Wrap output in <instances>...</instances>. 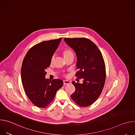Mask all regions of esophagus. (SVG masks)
I'll return each instance as SVG.
<instances>
[{
  "label": "esophagus",
  "instance_id": "esophagus-1",
  "mask_svg": "<svg viewBox=\"0 0 135 135\" xmlns=\"http://www.w3.org/2000/svg\"><path fill=\"white\" fill-rule=\"evenodd\" d=\"M71 82L70 81H68V80H64V85H66V84H70Z\"/></svg>",
  "mask_w": 135,
  "mask_h": 135
}]
</instances>
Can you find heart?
I'll return each instance as SVG.
<instances>
[{
    "label": "heart",
    "instance_id": "heart-1",
    "mask_svg": "<svg viewBox=\"0 0 135 135\" xmlns=\"http://www.w3.org/2000/svg\"><path fill=\"white\" fill-rule=\"evenodd\" d=\"M62 54L64 55V58H66V57L70 56H74L73 52L69 49H65V50H64L62 52ZM53 60H54V57H52L51 59V63L53 62Z\"/></svg>",
    "mask_w": 135,
    "mask_h": 135
}]
</instances>
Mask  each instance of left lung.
<instances>
[{
    "mask_svg": "<svg viewBox=\"0 0 135 135\" xmlns=\"http://www.w3.org/2000/svg\"><path fill=\"white\" fill-rule=\"evenodd\" d=\"M64 41L77 56L79 71L76 76L83 79L82 84L72 82L75 91L71 98L81 107L90 106L99 97L105 84L106 69L103 55L95 44L87 38H65Z\"/></svg>",
    "mask_w": 135,
    "mask_h": 135,
    "instance_id": "left-lung-1",
    "label": "left lung"
}]
</instances>
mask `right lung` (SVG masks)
Listing matches in <instances>:
<instances>
[{"instance_id":"1","label":"right lung","mask_w":135,"mask_h":135,"mask_svg":"<svg viewBox=\"0 0 135 135\" xmlns=\"http://www.w3.org/2000/svg\"><path fill=\"white\" fill-rule=\"evenodd\" d=\"M61 41L60 38L38 43L28 51L23 59L22 83L27 97L38 107H47L53 100L56 91L63 85L60 79L49 81L45 79L46 70Z\"/></svg>"}]
</instances>
